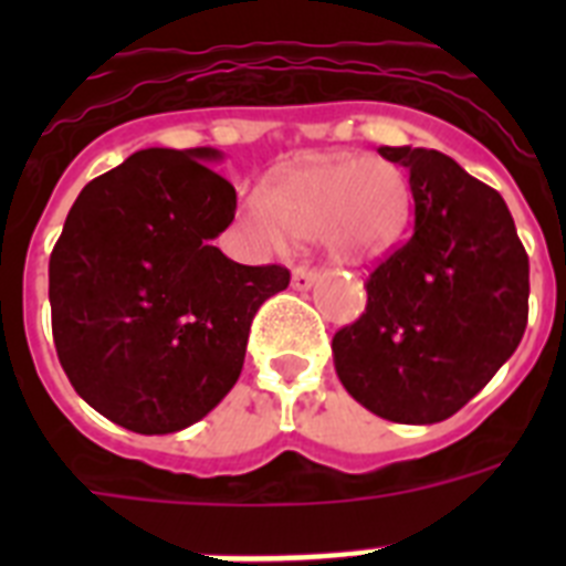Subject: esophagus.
I'll return each instance as SVG.
<instances>
[{"label":"esophagus","instance_id":"34e87169","mask_svg":"<svg viewBox=\"0 0 566 566\" xmlns=\"http://www.w3.org/2000/svg\"><path fill=\"white\" fill-rule=\"evenodd\" d=\"M319 272L317 269H308V266H297L292 272V286L297 289V292H306V289H312L314 283H317Z\"/></svg>","mask_w":566,"mask_h":566}]
</instances>
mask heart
Segmentation results:
<instances>
[{"label": "heart", "instance_id": "heart-1", "mask_svg": "<svg viewBox=\"0 0 566 566\" xmlns=\"http://www.w3.org/2000/svg\"><path fill=\"white\" fill-rule=\"evenodd\" d=\"M411 212L402 172L382 158L334 155L289 169L272 189L247 192L240 218L258 243L283 247L289 232L323 238L337 260H368L394 247Z\"/></svg>", "mask_w": 566, "mask_h": 566}]
</instances>
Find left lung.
Returning <instances> with one entry per match:
<instances>
[{
  "instance_id": "8db88e82",
  "label": "left lung",
  "mask_w": 566,
  "mask_h": 566,
  "mask_svg": "<svg viewBox=\"0 0 566 566\" xmlns=\"http://www.w3.org/2000/svg\"><path fill=\"white\" fill-rule=\"evenodd\" d=\"M411 172L413 234L371 272L357 323L332 339L339 382L402 424L468 405L527 328L530 263L507 203L437 149L379 147Z\"/></svg>"
}]
</instances>
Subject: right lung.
Wrapping results in <instances>:
<instances>
[{"instance_id":"1","label":"right lung","mask_w":566,"mask_h":566,"mask_svg":"<svg viewBox=\"0 0 566 566\" xmlns=\"http://www.w3.org/2000/svg\"><path fill=\"white\" fill-rule=\"evenodd\" d=\"M212 147L142 149L90 181L50 254L59 363L78 397L127 431L175 433L238 382L258 308L289 269L240 266L212 240L234 187Z\"/></svg>"}]
</instances>
